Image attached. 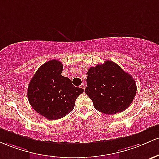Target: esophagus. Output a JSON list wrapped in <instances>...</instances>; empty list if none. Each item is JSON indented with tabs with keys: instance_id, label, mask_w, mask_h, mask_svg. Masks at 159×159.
Here are the masks:
<instances>
[{
	"instance_id": "esophagus-1",
	"label": "esophagus",
	"mask_w": 159,
	"mask_h": 159,
	"mask_svg": "<svg viewBox=\"0 0 159 159\" xmlns=\"http://www.w3.org/2000/svg\"><path fill=\"white\" fill-rule=\"evenodd\" d=\"M80 88L83 89H85V85L83 84H83L80 85Z\"/></svg>"
}]
</instances>
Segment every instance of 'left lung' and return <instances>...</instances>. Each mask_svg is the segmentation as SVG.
Here are the masks:
<instances>
[{"label":"left lung","instance_id":"left-lung-1","mask_svg":"<svg viewBox=\"0 0 159 159\" xmlns=\"http://www.w3.org/2000/svg\"><path fill=\"white\" fill-rule=\"evenodd\" d=\"M85 93L93 102L94 107L101 113L116 114L126 110L137 92L134 80L115 62L89 68L87 72Z\"/></svg>","mask_w":159,"mask_h":159}]
</instances>
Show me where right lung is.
I'll list each match as a JSON object with an SVG mask.
<instances>
[{
    "label": "right lung",
    "mask_w": 159,
    "mask_h": 159,
    "mask_svg": "<svg viewBox=\"0 0 159 159\" xmlns=\"http://www.w3.org/2000/svg\"><path fill=\"white\" fill-rule=\"evenodd\" d=\"M63 65L53 59L41 65L28 88V98L35 111L46 119L63 118L74 110L75 101L84 89L75 87L61 76Z\"/></svg>",
    "instance_id": "add662e5"
}]
</instances>
